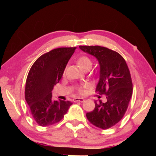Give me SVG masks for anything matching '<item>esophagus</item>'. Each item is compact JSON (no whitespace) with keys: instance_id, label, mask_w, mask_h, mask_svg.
Segmentation results:
<instances>
[{"instance_id":"esophagus-1","label":"esophagus","mask_w":156,"mask_h":156,"mask_svg":"<svg viewBox=\"0 0 156 156\" xmlns=\"http://www.w3.org/2000/svg\"><path fill=\"white\" fill-rule=\"evenodd\" d=\"M84 101V99L83 98H75V99H73V101L76 102V101H80V102H83Z\"/></svg>"}]
</instances>
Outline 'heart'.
Returning <instances> with one entry per match:
<instances>
[{
	"label": "heart",
	"instance_id": "heart-1",
	"mask_svg": "<svg viewBox=\"0 0 156 156\" xmlns=\"http://www.w3.org/2000/svg\"><path fill=\"white\" fill-rule=\"evenodd\" d=\"M76 62H77L78 65L84 70L87 69V68H90L91 67V65H92V61H91V58L88 56H86V55H83V56L79 57L77 60H76ZM88 87L89 84H87L80 85V86L77 87L76 90H77L78 93L80 94H83L84 92V89Z\"/></svg>",
	"mask_w": 156,
	"mask_h": 156
}]
</instances>
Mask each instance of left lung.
Returning <instances> with one entry per match:
<instances>
[{
    "label": "left lung",
    "mask_w": 156,
    "mask_h": 156,
    "mask_svg": "<svg viewBox=\"0 0 156 156\" xmlns=\"http://www.w3.org/2000/svg\"><path fill=\"white\" fill-rule=\"evenodd\" d=\"M99 61L100 76L96 91L106 96V102L95 101L92 112L87 118L94 126L108 129L121 120L133 94V84L125 59L116 51L101 46L79 47Z\"/></svg>",
    "instance_id": "left-lung-1"
}]
</instances>
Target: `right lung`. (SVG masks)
I'll use <instances>...</instances> for the list:
<instances>
[{"mask_svg":"<svg viewBox=\"0 0 156 156\" xmlns=\"http://www.w3.org/2000/svg\"><path fill=\"white\" fill-rule=\"evenodd\" d=\"M75 50V47L54 49L38 57L30 69L25 98L39 126H48L58 123L72 104L69 101H52V91L62 76Z\"/></svg>","mask_w":156,"mask_h":156,"instance_id":"obj_1","label":"right lung"}]
</instances>
